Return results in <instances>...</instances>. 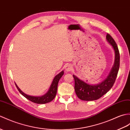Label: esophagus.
Segmentation results:
<instances>
[{"label":"esophagus","instance_id":"esophagus-1","mask_svg":"<svg viewBox=\"0 0 130 130\" xmlns=\"http://www.w3.org/2000/svg\"><path fill=\"white\" fill-rule=\"evenodd\" d=\"M72 69V66L70 65H67L65 66V70L66 72H69Z\"/></svg>","mask_w":130,"mask_h":130}]
</instances>
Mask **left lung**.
Returning a JSON list of instances; mask_svg holds the SVG:
<instances>
[{
	"mask_svg": "<svg viewBox=\"0 0 130 130\" xmlns=\"http://www.w3.org/2000/svg\"><path fill=\"white\" fill-rule=\"evenodd\" d=\"M106 40L115 52L114 64L106 79L96 85H91L73 75L75 92L82 100L93 101L100 99L109 91L115 82L120 67V53L116 42L108 34L106 35Z\"/></svg>",
	"mask_w": 130,
	"mask_h": 130,
	"instance_id": "1",
	"label": "left lung"
}]
</instances>
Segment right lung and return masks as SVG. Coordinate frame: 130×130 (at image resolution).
Wrapping results in <instances>:
<instances>
[{
  "instance_id": "obj_1",
  "label": "right lung",
  "mask_w": 130,
  "mask_h": 130,
  "mask_svg": "<svg viewBox=\"0 0 130 130\" xmlns=\"http://www.w3.org/2000/svg\"><path fill=\"white\" fill-rule=\"evenodd\" d=\"M64 71H62L60 72L59 74L55 76L54 78V80L53 81L52 83H51L50 88L48 90L47 92L43 96H30L29 95H27L26 93L23 92L21 90L19 87L17 86L15 84L16 87L18 90V91L20 92V93L22 94L23 96H24L25 98L28 99L29 100L32 101V102H34L36 104H44L48 103L51 101L53 100L55 98L56 92H57V89H58V85L59 80L61 79V77L64 75Z\"/></svg>"
}]
</instances>
